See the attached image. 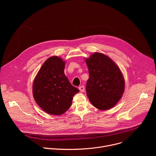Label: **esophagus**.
<instances>
[{
    "mask_svg": "<svg viewBox=\"0 0 156 156\" xmlns=\"http://www.w3.org/2000/svg\"><path fill=\"white\" fill-rule=\"evenodd\" d=\"M79 90H80V91H81V92H84V86H80L79 87Z\"/></svg>",
    "mask_w": 156,
    "mask_h": 156,
    "instance_id": "obj_1",
    "label": "esophagus"
}]
</instances>
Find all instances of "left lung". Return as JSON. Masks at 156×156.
Wrapping results in <instances>:
<instances>
[{
	"label": "left lung",
	"instance_id": "obj_1",
	"mask_svg": "<svg viewBox=\"0 0 156 156\" xmlns=\"http://www.w3.org/2000/svg\"><path fill=\"white\" fill-rule=\"evenodd\" d=\"M85 61L90 75L86 86L89 100L100 110L113 107L125 90V80L120 69L112 59L98 52Z\"/></svg>",
	"mask_w": 156,
	"mask_h": 156
}]
</instances>
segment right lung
I'll return each mask as SVG.
<instances>
[{"mask_svg": "<svg viewBox=\"0 0 156 156\" xmlns=\"http://www.w3.org/2000/svg\"><path fill=\"white\" fill-rule=\"evenodd\" d=\"M65 62L57 56L43 63L33 85V94L38 105L46 113L59 115L72 105L73 97L80 90L70 83L64 73Z\"/></svg>", "mask_w": 156, "mask_h": 156, "instance_id": "add662e5", "label": "right lung"}]
</instances>
